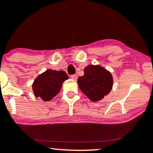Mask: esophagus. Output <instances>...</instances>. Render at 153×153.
Listing matches in <instances>:
<instances>
[{"label": "esophagus", "instance_id": "34e87169", "mask_svg": "<svg viewBox=\"0 0 153 153\" xmlns=\"http://www.w3.org/2000/svg\"><path fill=\"white\" fill-rule=\"evenodd\" d=\"M71 78L72 79H74V80H76L77 78H78V76H77L76 74H72L71 75Z\"/></svg>", "mask_w": 153, "mask_h": 153}]
</instances>
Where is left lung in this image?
Returning <instances> with one entry per match:
<instances>
[{
  "label": "left lung",
  "instance_id": "obj_1",
  "mask_svg": "<svg viewBox=\"0 0 153 153\" xmlns=\"http://www.w3.org/2000/svg\"><path fill=\"white\" fill-rule=\"evenodd\" d=\"M78 85L91 101L97 102L109 93L113 86V77L101 66L88 65L84 69V75L78 78Z\"/></svg>",
  "mask_w": 153,
  "mask_h": 153
}]
</instances>
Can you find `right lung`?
<instances>
[{"label": "right lung", "instance_id": "obj_1", "mask_svg": "<svg viewBox=\"0 0 153 153\" xmlns=\"http://www.w3.org/2000/svg\"><path fill=\"white\" fill-rule=\"evenodd\" d=\"M68 79L64 71L47 70L35 79L33 90L36 97L45 102L49 101L58 93L64 81Z\"/></svg>", "mask_w": 153, "mask_h": 153}]
</instances>
